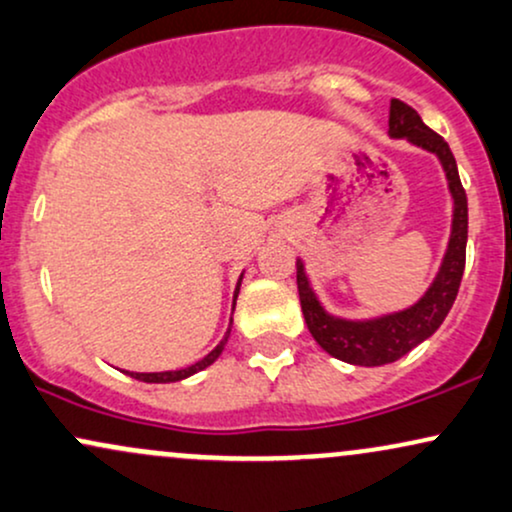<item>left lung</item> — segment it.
<instances>
[{
    "mask_svg": "<svg viewBox=\"0 0 512 512\" xmlns=\"http://www.w3.org/2000/svg\"><path fill=\"white\" fill-rule=\"evenodd\" d=\"M388 134L393 138H407L414 146L438 155L443 170H446L455 203L453 232H450L443 266L424 297L410 309L374 318V321H345V318L326 314L323 306L318 304L309 280H306L302 261H297V290L309 333L328 354L354 366H383L398 362L419 342L431 338L443 323V318L448 316L455 297H458L462 273H465L467 194L462 189L458 165H455L450 146L443 141V136H438L422 122L414 107L402 100H390Z\"/></svg>",
    "mask_w": 512,
    "mask_h": 512,
    "instance_id": "1",
    "label": "left lung"
}]
</instances>
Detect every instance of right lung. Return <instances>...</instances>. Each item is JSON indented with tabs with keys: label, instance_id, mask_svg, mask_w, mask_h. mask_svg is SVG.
Returning a JSON list of instances; mask_svg holds the SVG:
<instances>
[{
	"label": "right lung",
	"instance_id": "1",
	"mask_svg": "<svg viewBox=\"0 0 512 512\" xmlns=\"http://www.w3.org/2000/svg\"><path fill=\"white\" fill-rule=\"evenodd\" d=\"M239 285H242V278H239ZM239 285H237V290H234V299H237V294H239ZM227 335H230V333H227ZM227 335H225V340H222L220 345L215 347L213 352L206 354V357L201 359V362L186 366V369H179V371H160V374H134V371H129V376L136 378V381H143V383H174V381H182V378L196 374V371H201V369H206V366H210V364L215 362V359L220 357L222 347H225V342H227Z\"/></svg>",
	"mask_w": 512,
	"mask_h": 512
}]
</instances>
